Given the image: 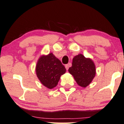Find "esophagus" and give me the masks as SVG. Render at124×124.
I'll return each instance as SVG.
<instances>
[{
    "label": "esophagus",
    "instance_id": "obj_1",
    "mask_svg": "<svg viewBox=\"0 0 124 124\" xmlns=\"http://www.w3.org/2000/svg\"><path fill=\"white\" fill-rule=\"evenodd\" d=\"M70 66V64H67V65H65V68H66V69L67 70H68Z\"/></svg>",
    "mask_w": 124,
    "mask_h": 124
}]
</instances>
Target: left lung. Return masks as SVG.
<instances>
[{
	"mask_svg": "<svg viewBox=\"0 0 124 124\" xmlns=\"http://www.w3.org/2000/svg\"><path fill=\"white\" fill-rule=\"evenodd\" d=\"M68 71L73 76L76 82L82 87L89 85L96 74L95 66L90 58L79 54L73 59L72 66Z\"/></svg>",
	"mask_w": 124,
	"mask_h": 124,
	"instance_id": "obj_1",
	"label": "left lung"
}]
</instances>
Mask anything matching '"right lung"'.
Returning <instances> with one entry per match:
<instances>
[{
	"label": "right lung",
	"mask_w": 124,
	"mask_h": 124,
	"mask_svg": "<svg viewBox=\"0 0 124 124\" xmlns=\"http://www.w3.org/2000/svg\"><path fill=\"white\" fill-rule=\"evenodd\" d=\"M66 69L59 59L52 53L42 55L36 65V74L44 86L52 89L58 85L61 76L66 73Z\"/></svg>",
	"instance_id": "1"
}]
</instances>
